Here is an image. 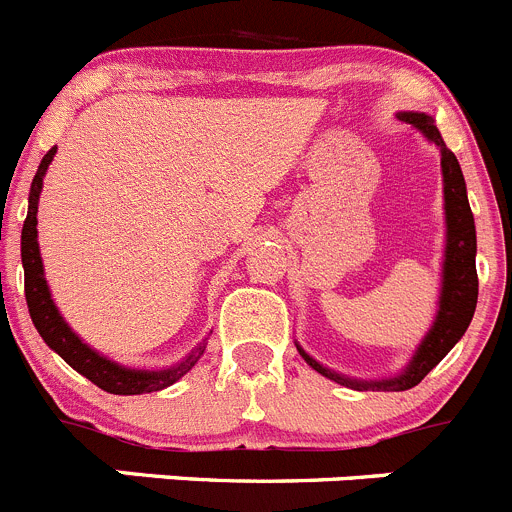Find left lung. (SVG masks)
<instances>
[{"mask_svg": "<svg viewBox=\"0 0 512 512\" xmlns=\"http://www.w3.org/2000/svg\"><path fill=\"white\" fill-rule=\"evenodd\" d=\"M400 120L410 122L413 128L428 140H433L441 148V169H443V200H446V228H449V243H446V261H443V289H441V307H438L436 323H433L431 333L423 338L420 348L415 351L413 361L400 377L382 379V382H356V379H346L341 374L328 372L318 361H312L310 356L302 351L300 354L315 372L325 374V377L336 379V382L354 387V390H384V392H402L410 390L425 374L431 372L433 366L449 354L454 343L467 333L469 323H472L474 307H477V233H474V215L467 200V184H464V174L456 161L454 153L446 148L441 133L433 125V120L423 112H400Z\"/></svg>", "mask_w": 512, "mask_h": 512, "instance_id": "left-lung-1", "label": "left lung"}]
</instances>
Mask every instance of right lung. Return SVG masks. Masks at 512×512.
<instances>
[{
    "label": "right lung",
    "mask_w": 512,
    "mask_h": 512,
    "mask_svg": "<svg viewBox=\"0 0 512 512\" xmlns=\"http://www.w3.org/2000/svg\"><path fill=\"white\" fill-rule=\"evenodd\" d=\"M56 156V148L45 153L40 161L38 171H35L33 187H30V205H27L25 225H22V269H25V300L30 318H33L35 328L43 336V341L61 356L71 369L94 382L99 390L110 392V395H143V392H158L174 384L176 379H182L184 374L200 361L205 343L197 346V351L187 356L182 364H176L174 369H164V372H138V369H125V366L115 364V361L104 359L97 351L81 343L79 336L69 325L63 323L61 312L56 310L48 292V284L43 277V261H40L38 248V200L40 189H43V176L48 164Z\"/></svg>",
    "instance_id": "right-lung-1"
}]
</instances>
